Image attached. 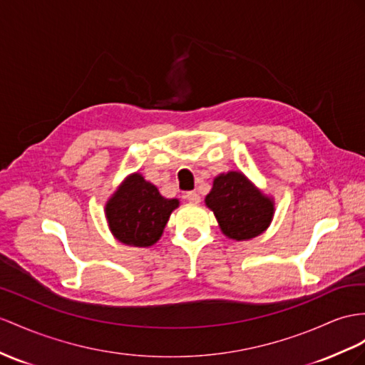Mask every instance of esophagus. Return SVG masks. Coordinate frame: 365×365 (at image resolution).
<instances>
[{
  "label": "esophagus",
  "instance_id": "obj_1",
  "mask_svg": "<svg viewBox=\"0 0 365 365\" xmlns=\"http://www.w3.org/2000/svg\"><path fill=\"white\" fill-rule=\"evenodd\" d=\"M185 199L188 202H192V203H199L200 202V195L195 192V191H188L185 194Z\"/></svg>",
  "mask_w": 365,
  "mask_h": 365
}]
</instances>
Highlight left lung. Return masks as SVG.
<instances>
[{
    "label": "left lung",
    "mask_w": 365,
    "mask_h": 365,
    "mask_svg": "<svg viewBox=\"0 0 365 365\" xmlns=\"http://www.w3.org/2000/svg\"><path fill=\"white\" fill-rule=\"evenodd\" d=\"M223 235L235 240L253 239L267 230L273 217V202L259 192L244 174L231 171L214 179L207 195Z\"/></svg>",
    "instance_id": "obj_1"
}]
</instances>
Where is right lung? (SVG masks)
<instances>
[{
    "mask_svg": "<svg viewBox=\"0 0 365 365\" xmlns=\"http://www.w3.org/2000/svg\"><path fill=\"white\" fill-rule=\"evenodd\" d=\"M179 200L165 199L142 175H130L106 205V217L114 236L126 245L149 247L160 239Z\"/></svg>",
    "mask_w": 365,
    "mask_h": 365,
    "instance_id": "obj_1",
    "label": "right lung"
}]
</instances>
